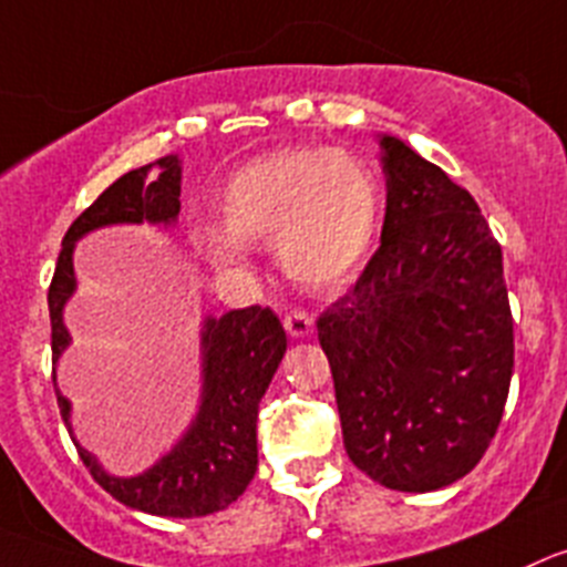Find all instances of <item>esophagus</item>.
Here are the masks:
<instances>
[{
  "label": "esophagus",
  "instance_id": "esophagus-1",
  "mask_svg": "<svg viewBox=\"0 0 567 567\" xmlns=\"http://www.w3.org/2000/svg\"><path fill=\"white\" fill-rule=\"evenodd\" d=\"M285 330H288L290 338H305L313 332V316L305 313V310H290L285 316Z\"/></svg>",
  "mask_w": 567,
  "mask_h": 567
}]
</instances>
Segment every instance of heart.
I'll return each instance as SVG.
<instances>
[{"mask_svg":"<svg viewBox=\"0 0 567 567\" xmlns=\"http://www.w3.org/2000/svg\"><path fill=\"white\" fill-rule=\"evenodd\" d=\"M380 184L369 164L330 147H288L243 164L218 193L220 229L195 246L218 268H240L243 246H271L308 288H332L361 268L380 229Z\"/></svg>","mask_w":567,"mask_h":567,"instance_id":"b5f03b06","label":"heart"}]
</instances>
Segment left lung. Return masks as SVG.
Wrapping results in <instances>:
<instances>
[{"label":"left lung","instance_id":"obj_1","mask_svg":"<svg viewBox=\"0 0 567 567\" xmlns=\"http://www.w3.org/2000/svg\"><path fill=\"white\" fill-rule=\"evenodd\" d=\"M385 220L355 288L319 316L343 447L400 492L464 478L504 416L515 367L504 254L478 204L380 136Z\"/></svg>","mask_w":567,"mask_h":567}]
</instances>
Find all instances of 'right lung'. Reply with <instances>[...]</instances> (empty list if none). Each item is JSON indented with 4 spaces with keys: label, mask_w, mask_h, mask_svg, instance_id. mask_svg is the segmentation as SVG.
I'll use <instances>...</instances> for the list:
<instances>
[{
    "label": "right lung",
    "mask_w": 567,
    "mask_h": 567,
    "mask_svg": "<svg viewBox=\"0 0 567 567\" xmlns=\"http://www.w3.org/2000/svg\"><path fill=\"white\" fill-rule=\"evenodd\" d=\"M182 162L164 156L116 178L78 220L69 226L58 254L50 293L52 363L69 347L63 308L78 288L72 254L83 235L114 224L173 226L182 209ZM288 338L274 310H229L220 319H206L200 330V405L187 433L145 473L120 478L81 447L72 433V403L55 389L63 425L75 442L81 462L111 498L131 509L158 517H204L226 509L240 498L257 473V411Z\"/></svg>",
    "instance_id": "obj_1"
}]
</instances>
